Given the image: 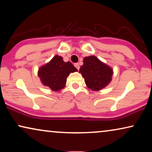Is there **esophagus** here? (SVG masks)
I'll return each instance as SVG.
<instances>
[{
  "mask_svg": "<svg viewBox=\"0 0 152 152\" xmlns=\"http://www.w3.org/2000/svg\"><path fill=\"white\" fill-rule=\"evenodd\" d=\"M75 68H76L77 69V70L80 69V65H79V64H78V63L75 64Z\"/></svg>",
  "mask_w": 152,
  "mask_h": 152,
  "instance_id": "esophagus-1",
  "label": "esophagus"
}]
</instances>
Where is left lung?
I'll return each mask as SVG.
<instances>
[{"mask_svg":"<svg viewBox=\"0 0 152 152\" xmlns=\"http://www.w3.org/2000/svg\"><path fill=\"white\" fill-rule=\"evenodd\" d=\"M83 62L84 64L80 67L79 72L84 78L88 88L97 91L105 88L111 82L113 71L110 66L95 56L84 57Z\"/></svg>","mask_w":152,"mask_h":152,"instance_id":"obj_1","label":"left lung"}]
</instances>
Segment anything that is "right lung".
I'll return each mask as SVG.
<instances>
[{
  "instance_id": "1",
  "label": "right lung",
  "mask_w": 152,
  "mask_h": 152,
  "mask_svg": "<svg viewBox=\"0 0 152 152\" xmlns=\"http://www.w3.org/2000/svg\"><path fill=\"white\" fill-rule=\"evenodd\" d=\"M76 71L77 69L70 61L64 62L61 56L55 55L48 63L39 68L38 75L45 86L59 91L65 87L70 72Z\"/></svg>"
}]
</instances>
